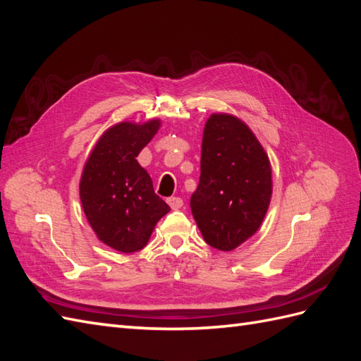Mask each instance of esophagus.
<instances>
[{"instance_id":"obj_1","label":"esophagus","mask_w":361,"mask_h":361,"mask_svg":"<svg viewBox=\"0 0 361 361\" xmlns=\"http://www.w3.org/2000/svg\"><path fill=\"white\" fill-rule=\"evenodd\" d=\"M166 202H169V205L171 207V209H179L183 205V200L180 197H169V199H166Z\"/></svg>"}]
</instances>
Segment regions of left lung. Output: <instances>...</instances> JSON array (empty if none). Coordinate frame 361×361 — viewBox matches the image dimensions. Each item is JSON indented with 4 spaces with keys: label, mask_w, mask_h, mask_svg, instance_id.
<instances>
[{
    "label": "left lung",
    "mask_w": 361,
    "mask_h": 361,
    "mask_svg": "<svg viewBox=\"0 0 361 361\" xmlns=\"http://www.w3.org/2000/svg\"><path fill=\"white\" fill-rule=\"evenodd\" d=\"M271 195V162L256 135L233 114H211L202 137L199 185L190 200L204 240L221 251L240 247L260 228Z\"/></svg>",
    "instance_id": "1"
}]
</instances>
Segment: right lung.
<instances>
[{
    "label": "right lung",
    "instance_id": "add662e5",
    "mask_svg": "<svg viewBox=\"0 0 361 361\" xmlns=\"http://www.w3.org/2000/svg\"><path fill=\"white\" fill-rule=\"evenodd\" d=\"M161 127L159 119L119 122L107 128L85 161L79 197L96 237L121 252L142 250L170 207L156 195L137 154Z\"/></svg>",
    "mask_w": 361,
    "mask_h": 361
}]
</instances>
